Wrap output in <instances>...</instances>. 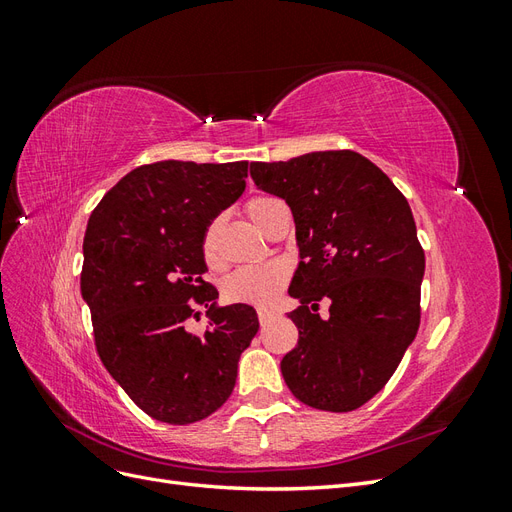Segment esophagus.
<instances>
[{"label":"esophagus","instance_id":"1","mask_svg":"<svg viewBox=\"0 0 512 512\" xmlns=\"http://www.w3.org/2000/svg\"><path fill=\"white\" fill-rule=\"evenodd\" d=\"M273 312H271V309H265V307H260L258 309V320H260V324H267V322H271L273 320Z\"/></svg>","mask_w":512,"mask_h":512}]
</instances>
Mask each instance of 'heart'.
I'll return each instance as SVG.
<instances>
[{"label": "heart", "mask_w": 512, "mask_h": 512, "mask_svg": "<svg viewBox=\"0 0 512 512\" xmlns=\"http://www.w3.org/2000/svg\"><path fill=\"white\" fill-rule=\"evenodd\" d=\"M280 205V200L273 196H256L247 203L245 211L250 215V220L265 230L271 218V211ZM203 258L211 269H220L224 265V258L220 254L218 245V222H211L205 228L203 243ZM290 277V269L286 262L273 260L262 262V265H247L237 271H232L222 286L224 297L232 303H250V305H269L277 299V294L282 292Z\"/></svg>", "instance_id": "heart-1"}]
</instances>
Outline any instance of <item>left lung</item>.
I'll return each instance as SVG.
<instances>
[{"instance_id": "8db88e82", "label": "left lung", "mask_w": 512, "mask_h": 512, "mask_svg": "<svg viewBox=\"0 0 512 512\" xmlns=\"http://www.w3.org/2000/svg\"><path fill=\"white\" fill-rule=\"evenodd\" d=\"M256 188L280 196L297 226L288 314L299 342L282 359L288 389L327 412L361 408L395 374L421 324L425 252L406 196L356 151L252 162ZM329 298L330 318L317 301Z\"/></svg>"}]
</instances>
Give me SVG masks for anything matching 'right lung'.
<instances>
[{"label": "right lung", "mask_w": 512, "mask_h": 512, "mask_svg": "<svg viewBox=\"0 0 512 512\" xmlns=\"http://www.w3.org/2000/svg\"><path fill=\"white\" fill-rule=\"evenodd\" d=\"M247 162L164 160L134 168L91 213L81 294L108 374L156 421L190 425L224 406L256 309L218 307L205 282V228L245 190ZM208 307L210 329H184L187 301Z\"/></svg>", "instance_id": "add662e5"}]
</instances>
